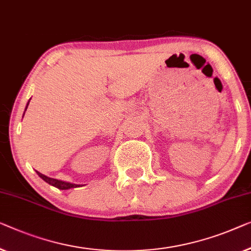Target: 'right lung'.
<instances>
[{"instance_id": "1", "label": "right lung", "mask_w": 251, "mask_h": 251, "mask_svg": "<svg viewBox=\"0 0 251 251\" xmlns=\"http://www.w3.org/2000/svg\"><path fill=\"white\" fill-rule=\"evenodd\" d=\"M28 104L29 102L27 103V107H25V109L28 108ZM37 175L39 176L40 178L43 179V180H45L46 182H48V184L56 187V188L58 189H70V188H76V187H80V185H75V184H71V182H66V181H62V180H58V179H54V178H50L47 177V176H45L43 174H40L39 171H36Z\"/></svg>"}]
</instances>
